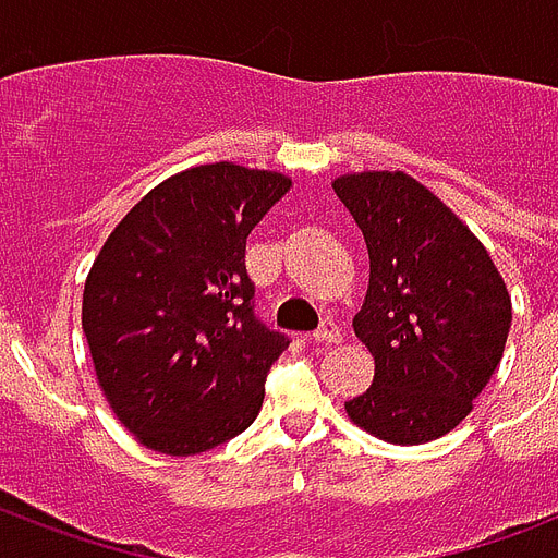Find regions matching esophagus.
Returning <instances> with one entry per match:
<instances>
[{"label": "esophagus", "instance_id": "1", "mask_svg": "<svg viewBox=\"0 0 558 558\" xmlns=\"http://www.w3.org/2000/svg\"><path fill=\"white\" fill-rule=\"evenodd\" d=\"M313 341H315V344H339V341H341L339 324L327 318V322H324L322 327L313 332Z\"/></svg>", "mask_w": 558, "mask_h": 558}]
</instances>
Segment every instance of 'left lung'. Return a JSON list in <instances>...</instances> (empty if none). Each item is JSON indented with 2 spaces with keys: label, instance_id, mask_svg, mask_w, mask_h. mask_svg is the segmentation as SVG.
Wrapping results in <instances>:
<instances>
[{
  "label": "left lung",
  "instance_id": "8db88e82",
  "mask_svg": "<svg viewBox=\"0 0 558 558\" xmlns=\"http://www.w3.org/2000/svg\"><path fill=\"white\" fill-rule=\"evenodd\" d=\"M332 191L371 257L353 330L376 371L344 402L350 423L397 446L437 440L466 420L501 365L507 283L463 219L402 170L344 173Z\"/></svg>",
  "mask_w": 558,
  "mask_h": 558
}]
</instances>
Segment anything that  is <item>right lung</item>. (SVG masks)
Returning a JSON list of instances; mask_svg holds the SVG:
<instances>
[{
  "instance_id": "1",
  "label": "right lung",
  "mask_w": 558,
  "mask_h": 558,
  "mask_svg": "<svg viewBox=\"0 0 558 558\" xmlns=\"http://www.w3.org/2000/svg\"><path fill=\"white\" fill-rule=\"evenodd\" d=\"M292 179L217 161L153 187L107 236L83 287L98 385L147 449L187 458L245 432L289 348L254 318L245 236Z\"/></svg>"
}]
</instances>
